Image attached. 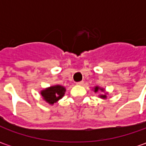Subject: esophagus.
Returning <instances> with one entry per match:
<instances>
[{
	"mask_svg": "<svg viewBox=\"0 0 146 146\" xmlns=\"http://www.w3.org/2000/svg\"><path fill=\"white\" fill-rule=\"evenodd\" d=\"M77 85H83L84 84V81H79V82H76Z\"/></svg>",
	"mask_w": 146,
	"mask_h": 146,
	"instance_id": "obj_1",
	"label": "esophagus"
}]
</instances>
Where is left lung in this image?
<instances>
[{
	"label": "left lung",
	"mask_w": 146,
	"mask_h": 146,
	"mask_svg": "<svg viewBox=\"0 0 146 146\" xmlns=\"http://www.w3.org/2000/svg\"><path fill=\"white\" fill-rule=\"evenodd\" d=\"M98 90H100V91H102V92H104L105 91L103 88H99V87H98V86H96V87L95 88V89H94V92H98ZM99 97L102 98H105V99L107 98V97H106V95H101L100 96H99Z\"/></svg>",
	"instance_id": "obj_1"
}]
</instances>
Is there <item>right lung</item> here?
I'll return each instance as SVG.
<instances>
[{
	"label": "right lung",
	"instance_id": "obj_1",
	"mask_svg": "<svg viewBox=\"0 0 146 146\" xmlns=\"http://www.w3.org/2000/svg\"><path fill=\"white\" fill-rule=\"evenodd\" d=\"M66 88L63 86L54 85L50 88L42 90L40 92L43 99L50 105H53L54 102H58L65 95Z\"/></svg>",
	"mask_w": 146,
	"mask_h": 146
}]
</instances>
